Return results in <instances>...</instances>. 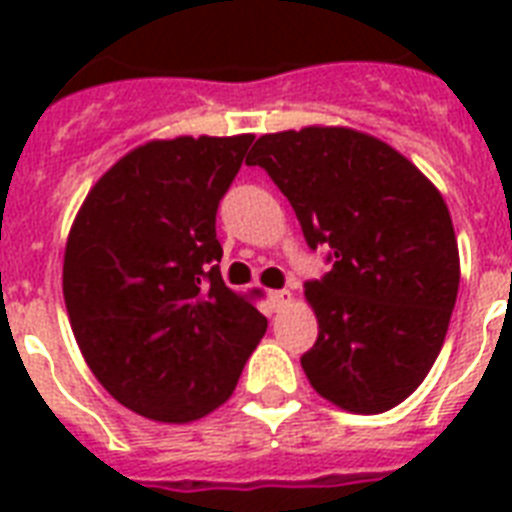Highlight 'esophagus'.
Returning a JSON list of instances; mask_svg holds the SVG:
<instances>
[{
	"instance_id": "obj_1",
	"label": "esophagus",
	"mask_w": 512,
	"mask_h": 512,
	"mask_svg": "<svg viewBox=\"0 0 512 512\" xmlns=\"http://www.w3.org/2000/svg\"><path fill=\"white\" fill-rule=\"evenodd\" d=\"M271 305L276 311H284L287 305H292V292L289 289H276V292H271Z\"/></svg>"
}]
</instances>
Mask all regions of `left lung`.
Listing matches in <instances>:
<instances>
[{"instance_id": "left-lung-1", "label": "left lung", "mask_w": 512, "mask_h": 512, "mask_svg": "<svg viewBox=\"0 0 512 512\" xmlns=\"http://www.w3.org/2000/svg\"><path fill=\"white\" fill-rule=\"evenodd\" d=\"M263 167L332 271L308 281L319 340L303 358L313 390L345 412L380 414L409 398L444 345L460 252L444 196L396 148L350 127L257 138Z\"/></svg>"}]
</instances>
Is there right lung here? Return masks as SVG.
<instances>
[{
  "instance_id": "right-lung-1",
  "label": "right lung",
  "mask_w": 512,
  "mask_h": 512,
  "mask_svg": "<svg viewBox=\"0 0 512 512\" xmlns=\"http://www.w3.org/2000/svg\"><path fill=\"white\" fill-rule=\"evenodd\" d=\"M252 140H148L92 185L68 231L63 300L79 350L140 417L185 425L215 412L268 329L217 265V204Z\"/></svg>"
}]
</instances>
